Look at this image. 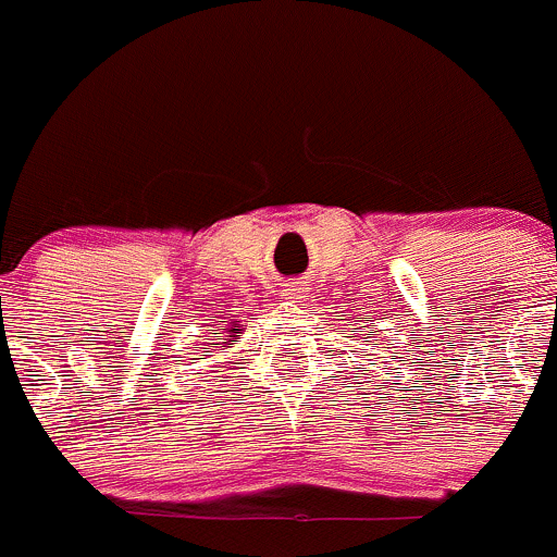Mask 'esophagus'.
Wrapping results in <instances>:
<instances>
[{"label":"esophagus","instance_id":"esophagus-1","mask_svg":"<svg viewBox=\"0 0 557 557\" xmlns=\"http://www.w3.org/2000/svg\"><path fill=\"white\" fill-rule=\"evenodd\" d=\"M281 295H284L286 300H302V297H306V286H302L300 281H295V284H284Z\"/></svg>","mask_w":557,"mask_h":557}]
</instances>
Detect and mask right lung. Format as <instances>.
Here are the masks:
<instances>
[{
	"label": "right lung",
	"mask_w": 557,
	"mask_h": 557,
	"mask_svg": "<svg viewBox=\"0 0 557 557\" xmlns=\"http://www.w3.org/2000/svg\"><path fill=\"white\" fill-rule=\"evenodd\" d=\"M230 333H235V327H233V330H230ZM230 338H233V335H230ZM224 344H227V338H224Z\"/></svg>",
	"instance_id": "obj_1"
}]
</instances>
